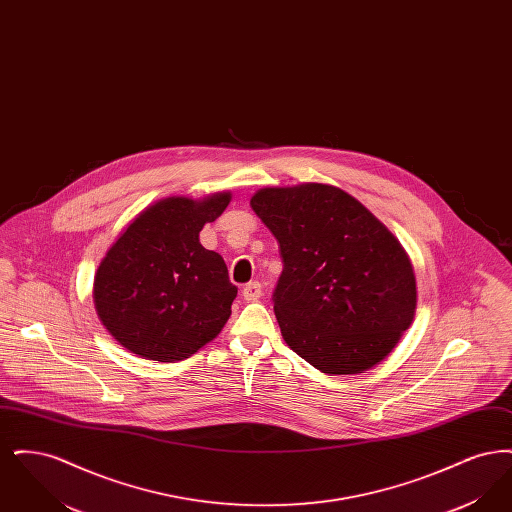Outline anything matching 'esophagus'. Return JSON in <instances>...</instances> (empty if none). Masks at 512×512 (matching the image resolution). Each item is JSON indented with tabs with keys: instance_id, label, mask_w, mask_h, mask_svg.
<instances>
[{
	"instance_id": "34e87169",
	"label": "esophagus",
	"mask_w": 512,
	"mask_h": 512,
	"mask_svg": "<svg viewBox=\"0 0 512 512\" xmlns=\"http://www.w3.org/2000/svg\"><path fill=\"white\" fill-rule=\"evenodd\" d=\"M261 293H263V286L259 282H249L242 290L245 301H257L261 297Z\"/></svg>"
}]
</instances>
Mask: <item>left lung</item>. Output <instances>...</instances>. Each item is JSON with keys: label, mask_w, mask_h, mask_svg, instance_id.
<instances>
[{"label": "left lung", "mask_w": 512, "mask_h": 512, "mask_svg": "<svg viewBox=\"0 0 512 512\" xmlns=\"http://www.w3.org/2000/svg\"><path fill=\"white\" fill-rule=\"evenodd\" d=\"M249 203L280 244L274 313L290 349L330 376L382 363L418 297L411 257L386 224L318 182L261 188Z\"/></svg>", "instance_id": "8db88e82"}]
</instances>
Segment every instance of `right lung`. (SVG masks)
<instances>
[{"mask_svg": "<svg viewBox=\"0 0 512 512\" xmlns=\"http://www.w3.org/2000/svg\"><path fill=\"white\" fill-rule=\"evenodd\" d=\"M230 199V192L159 199L107 249L94 276V305L124 349L174 363L219 336L238 288L219 253L201 245L199 232Z\"/></svg>", "mask_w": 512, "mask_h": 512, "instance_id": "add662e5", "label": "right lung"}]
</instances>
